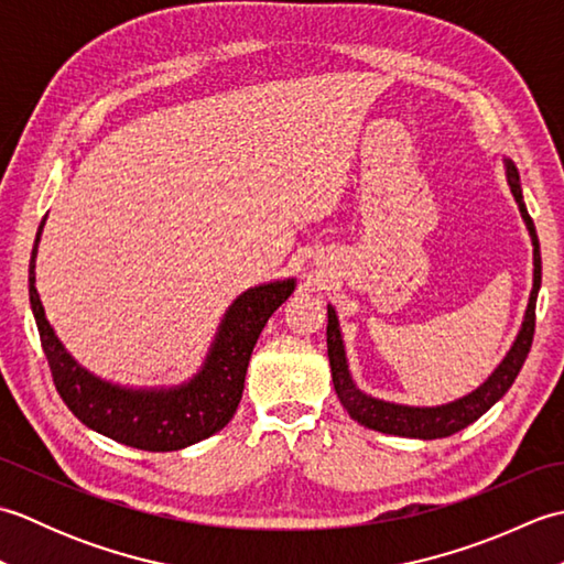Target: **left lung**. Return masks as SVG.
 <instances>
[{"label": "left lung", "mask_w": 564, "mask_h": 564, "mask_svg": "<svg viewBox=\"0 0 564 564\" xmlns=\"http://www.w3.org/2000/svg\"><path fill=\"white\" fill-rule=\"evenodd\" d=\"M507 164V182L513 198L519 203L521 218L529 227L531 242H533V289L529 297V307H525V315L521 322V329L517 334V341L511 344L509 354L505 356L495 373L489 376L480 388L465 394L460 400H453L448 404L438 406H410V404H394L378 398H370V394L361 392L351 380L349 366H346V351L341 341V329L337 319V310L327 305V356L332 366V382L334 390H337V398L344 404V410L349 412L351 419L358 424H364L380 434H392V436H406V438H446L455 431L470 426L477 422L489 406L497 404L505 398L507 390L513 386L519 370L525 361V356L531 351L533 344V332H535V301L538 291H541V245H538V235L529 210H525L523 194H521V182L519 172L511 160H505Z\"/></svg>", "instance_id": "8db88e82"}]
</instances>
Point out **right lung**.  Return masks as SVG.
<instances>
[{
	"instance_id": "add662e5",
	"label": "right lung",
	"mask_w": 564,
	"mask_h": 564,
	"mask_svg": "<svg viewBox=\"0 0 564 564\" xmlns=\"http://www.w3.org/2000/svg\"><path fill=\"white\" fill-rule=\"evenodd\" d=\"M41 230L43 225L33 245L29 295L53 382L69 412L82 424L123 446L152 453L186 448L230 422L242 400L247 366L259 334L295 291V279L261 283L239 295L227 307L206 361L188 382L160 390L121 388L82 368L45 319L41 295L35 291V251Z\"/></svg>"
}]
</instances>
